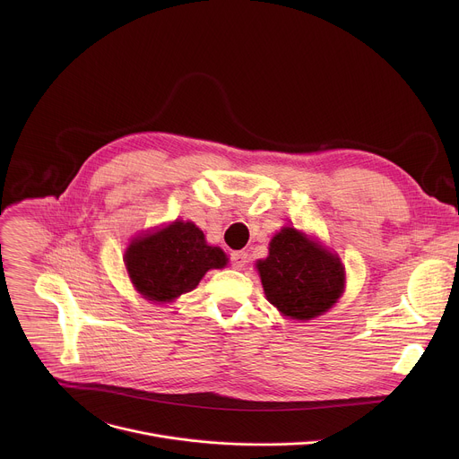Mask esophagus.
<instances>
[{
  "label": "esophagus",
  "mask_w": 459,
  "mask_h": 459,
  "mask_svg": "<svg viewBox=\"0 0 459 459\" xmlns=\"http://www.w3.org/2000/svg\"><path fill=\"white\" fill-rule=\"evenodd\" d=\"M230 264H232L234 269L241 271V269L247 265V252H243V250L232 252V254H230Z\"/></svg>",
  "instance_id": "1"
}]
</instances>
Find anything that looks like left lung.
I'll return each mask as SVG.
<instances>
[{"label":"left lung","instance_id":"1","mask_svg":"<svg viewBox=\"0 0 459 459\" xmlns=\"http://www.w3.org/2000/svg\"><path fill=\"white\" fill-rule=\"evenodd\" d=\"M257 271L267 299L292 319L326 312L345 285L340 257L292 227L273 238L269 257L257 261Z\"/></svg>","mask_w":459,"mask_h":459}]
</instances>
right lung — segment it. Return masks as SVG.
<instances>
[{
  "label": "right lung",
  "instance_id": "obj_1",
  "mask_svg": "<svg viewBox=\"0 0 459 459\" xmlns=\"http://www.w3.org/2000/svg\"><path fill=\"white\" fill-rule=\"evenodd\" d=\"M227 255L205 243L194 223L172 225L142 236L128 245L125 265L140 294L151 301H172L190 292L211 269H221Z\"/></svg>",
  "mask_w": 459,
  "mask_h": 459
}]
</instances>
